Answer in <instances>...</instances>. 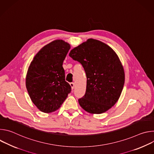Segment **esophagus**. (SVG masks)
Returning a JSON list of instances; mask_svg holds the SVG:
<instances>
[{
  "label": "esophagus",
  "instance_id": "obj_1",
  "mask_svg": "<svg viewBox=\"0 0 154 154\" xmlns=\"http://www.w3.org/2000/svg\"><path fill=\"white\" fill-rule=\"evenodd\" d=\"M70 85H71V88H72V90H73V89L74 88V86H75V84H74V83H73V82L70 83Z\"/></svg>",
  "mask_w": 154,
  "mask_h": 154
}]
</instances>
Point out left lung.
I'll use <instances>...</instances> for the list:
<instances>
[{
    "label": "left lung",
    "instance_id": "obj_1",
    "mask_svg": "<svg viewBox=\"0 0 154 154\" xmlns=\"http://www.w3.org/2000/svg\"><path fill=\"white\" fill-rule=\"evenodd\" d=\"M69 55L82 64L86 75V93L79 99L80 105L92 114L108 110L118 100L125 81L117 54L106 44L88 39L72 49Z\"/></svg>",
    "mask_w": 154,
    "mask_h": 154
}]
</instances>
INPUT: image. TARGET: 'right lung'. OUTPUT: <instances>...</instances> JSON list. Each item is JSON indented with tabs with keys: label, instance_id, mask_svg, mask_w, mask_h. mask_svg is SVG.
<instances>
[{
	"label": "right lung",
	"instance_id": "add662e5",
	"mask_svg": "<svg viewBox=\"0 0 154 154\" xmlns=\"http://www.w3.org/2000/svg\"><path fill=\"white\" fill-rule=\"evenodd\" d=\"M70 48L68 42L55 40L44 46L30 64L26 88L33 103L44 113L56 111L71 91L62 66Z\"/></svg>",
	"mask_w": 154,
	"mask_h": 154
}]
</instances>
